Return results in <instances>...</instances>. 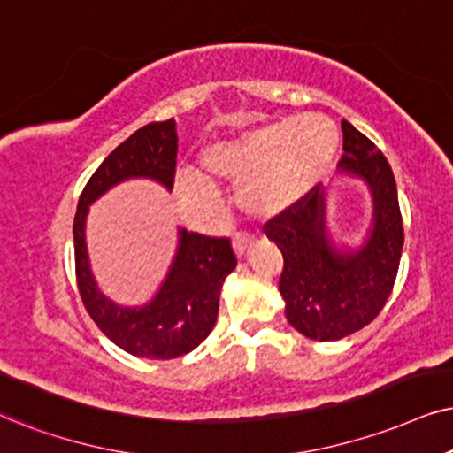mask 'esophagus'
Returning a JSON list of instances; mask_svg holds the SVG:
<instances>
[{
  "mask_svg": "<svg viewBox=\"0 0 453 453\" xmlns=\"http://www.w3.org/2000/svg\"><path fill=\"white\" fill-rule=\"evenodd\" d=\"M249 244H250V238L246 236V234H236L232 240V246H234V250H236L238 257L244 255V250L249 249Z\"/></svg>",
  "mask_w": 453,
  "mask_h": 453,
  "instance_id": "obj_1",
  "label": "esophagus"
}]
</instances>
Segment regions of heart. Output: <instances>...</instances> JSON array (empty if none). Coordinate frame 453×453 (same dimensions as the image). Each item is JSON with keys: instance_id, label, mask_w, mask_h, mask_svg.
I'll use <instances>...</instances> for the list:
<instances>
[{"instance_id": "heart-1", "label": "heart", "mask_w": 453, "mask_h": 453, "mask_svg": "<svg viewBox=\"0 0 453 453\" xmlns=\"http://www.w3.org/2000/svg\"><path fill=\"white\" fill-rule=\"evenodd\" d=\"M339 150V129L322 114L278 121L200 152L198 169L175 175V192L192 215L217 207V184L236 186L244 213L272 219L301 203L330 169Z\"/></svg>"}]
</instances>
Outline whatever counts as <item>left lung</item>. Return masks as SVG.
I'll return each mask as SVG.
<instances>
[{"mask_svg": "<svg viewBox=\"0 0 453 453\" xmlns=\"http://www.w3.org/2000/svg\"><path fill=\"white\" fill-rule=\"evenodd\" d=\"M342 173L362 177L374 200L362 249L339 250L326 236V192L319 188L263 226L284 257L280 293L286 319L313 341H339L379 316L403 249L397 186L385 154L349 121H342Z\"/></svg>", "mask_w": 453, "mask_h": 453, "instance_id": "8db88e82", "label": "left lung"}]
</instances>
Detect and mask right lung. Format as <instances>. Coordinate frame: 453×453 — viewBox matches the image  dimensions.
Masks as SVG:
<instances>
[{
  "instance_id": "1",
  "label": "right lung",
  "mask_w": 453,
  "mask_h": 453,
  "mask_svg": "<svg viewBox=\"0 0 453 453\" xmlns=\"http://www.w3.org/2000/svg\"><path fill=\"white\" fill-rule=\"evenodd\" d=\"M175 158L173 119L140 127L114 148L89 177L79 196L73 223L74 272L85 309L114 345L148 359L180 357L211 334L219 311L221 284L236 267L230 238L180 230L175 259L157 296L142 307H121L100 293L91 276L85 217L96 198L131 177H150L171 190L175 181Z\"/></svg>"
}]
</instances>
